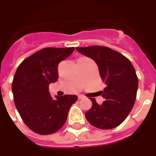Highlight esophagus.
<instances>
[{"mask_svg": "<svg viewBox=\"0 0 156 156\" xmlns=\"http://www.w3.org/2000/svg\"><path fill=\"white\" fill-rule=\"evenodd\" d=\"M78 99H83V98H84V96H83V95H82V94L78 95Z\"/></svg>", "mask_w": 156, "mask_h": 156, "instance_id": "esophagus-1", "label": "esophagus"}]
</instances>
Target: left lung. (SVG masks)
<instances>
[{"mask_svg": "<svg viewBox=\"0 0 156 156\" xmlns=\"http://www.w3.org/2000/svg\"><path fill=\"white\" fill-rule=\"evenodd\" d=\"M76 50L97 63L106 87L100 94L105 98L102 105L91 99L92 108L85 113L90 124L98 129L117 127L133 108L138 89V78L130 61L124 55L103 46L76 48Z\"/></svg>", "mask_w": 156, "mask_h": 156, "instance_id": "1", "label": "left lung"}]
</instances>
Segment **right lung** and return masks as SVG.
Wrapping results in <instances>:
<instances>
[{"mask_svg": "<svg viewBox=\"0 0 156 156\" xmlns=\"http://www.w3.org/2000/svg\"><path fill=\"white\" fill-rule=\"evenodd\" d=\"M74 48H47L23 60L16 71L12 89L16 108L26 125L40 134H50L62 127L76 95L51 98L48 86L58 78L59 62Z\"/></svg>", "mask_w": 156, "mask_h": 156, "instance_id": "right-lung-1", "label": "right lung"}]
</instances>
